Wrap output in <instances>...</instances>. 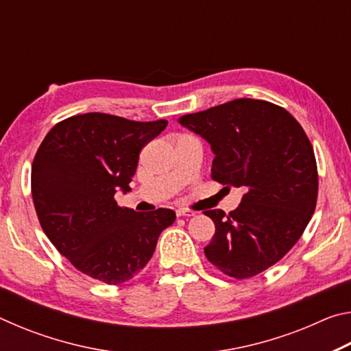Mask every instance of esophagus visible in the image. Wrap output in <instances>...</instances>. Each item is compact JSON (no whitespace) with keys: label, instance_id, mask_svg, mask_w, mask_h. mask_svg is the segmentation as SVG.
I'll use <instances>...</instances> for the list:
<instances>
[{"label":"esophagus","instance_id":"34e87169","mask_svg":"<svg viewBox=\"0 0 351 351\" xmlns=\"http://www.w3.org/2000/svg\"><path fill=\"white\" fill-rule=\"evenodd\" d=\"M176 215L178 217H195V212L190 209H184V207H180V209H176Z\"/></svg>","mask_w":351,"mask_h":351}]
</instances>
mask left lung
Segmentation results:
<instances>
[{"mask_svg": "<svg viewBox=\"0 0 351 351\" xmlns=\"http://www.w3.org/2000/svg\"><path fill=\"white\" fill-rule=\"evenodd\" d=\"M210 144L212 178L245 189L229 215L206 210L215 235L204 247L212 265L249 278L293 247L316 209L317 165L313 145L289 112L266 100L237 99L178 119Z\"/></svg>", "mask_w": 351, "mask_h": 351, "instance_id": "1", "label": "left lung"}]
</instances>
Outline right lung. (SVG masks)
Returning a JSON list of instances; mask_svg holds the SVG:
<instances>
[{"mask_svg": "<svg viewBox=\"0 0 351 351\" xmlns=\"http://www.w3.org/2000/svg\"><path fill=\"white\" fill-rule=\"evenodd\" d=\"M167 121L136 122L86 112L46 134L32 164V198L41 229L77 269L121 285L145 268L176 213L122 209L114 193L132 190L142 147Z\"/></svg>", "mask_w": 351, "mask_h": 351, "instance_id": "obj_1", "label": "right lung"}]
</instances>
